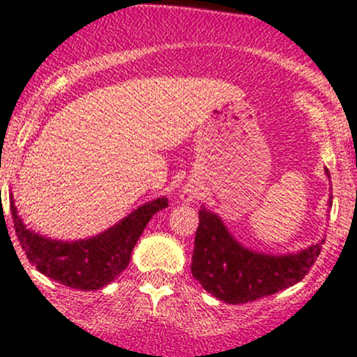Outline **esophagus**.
Masks as SVG:
<instances>
[{
    "label": "esophagus",
    "instance_id": "1",
    "mask_svg": "<svg viewBox=\"0 0 357 357\" xmlns=\"http://www.w3.org/2000/svg\"><path fill=\"white\" fill-rule=\"evenodd\" d=\"M188 200H191V195H189V198H188Z\"/></svg>",
    "mask_w": 357,
    "mask_h": 357
}]
</instances>
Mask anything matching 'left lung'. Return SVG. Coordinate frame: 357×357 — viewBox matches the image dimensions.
<instances>
[{
	"mask_svg": "<svg viewBox=\"0 0 357 357\" xmlns=\"http://www.w3.org/2000/svg\"><path fill=\"white\" fill-rule=\"evenodd\" d=\"M191 272L206 291L227 304H247L301 282L321 252L324 239L293 255H264L241 247L216 214L198 211Z\"/></svg>",
	"mask_w": 357,
	"mask_h": 357,
	"instance_id": "left-lung-1",
	"label": "left lung"
}]
</instances>
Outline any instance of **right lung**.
I'll list each match as a JSON object with an SVG mask.
<instances>
[{"label":"right lung","mask_w":357,"mask_h":357,"mask_svg":"<svg viewBox=\"0 0 357 357\" xmlns=\"http://www.w3.org/2000/svg\"><path fill=\"white\" fill-rule=\"evenodd\" d=\"M164 207H168V200L157 198L96 238L62 243L30 232L17 218L14 202H10L15 236L26 259L50 279L84 291L103 288L128 266L132 250L146 223Z\"/></svg>","instance_id":"obj_1"}]
</instances>
